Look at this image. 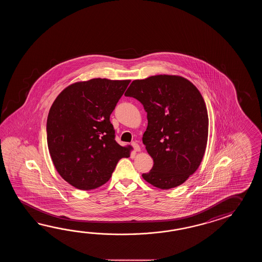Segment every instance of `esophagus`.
Instances as JSON below:
<instances>
[{
    "mask_svg": "<svg viewBox=\"0 0 262 262\" xmlns=\"http://www.w3.org/2000/svg\"><path fill=\"white\" fill-rule=\"evenodd\" d=\"M131 146L133 147L134 150H136V151H139V150H140V147H139V145L137 143V142H132L131 143Z\"/></svg>",
    "mask_w": 262,
    "mask_h": 262,
    "instance_id": "34e87169",
    "label": "esophagus"
}]
</instances>
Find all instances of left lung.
Here are the masks:
<instances>
[{
	"label": "left lung",
	"mask_w": 262,
	"mask_h": 262,
	"mask_svg": "<svg viewBox=\"0 0 262 262\" xmlns=\"http://www.w3.org/2000/svg\"><path fill=\"white\" fill-rule=\"evenodd\" d=\"M124 95L147 112L142 141L154 166L143 179L160 189L184 184L200 167L208 139V112L199 90L182 77L158 75L134 80Z\"/></svg>",
	"instance_id": "obj_1"
}]
</instances>
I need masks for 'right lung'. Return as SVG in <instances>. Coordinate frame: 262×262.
<instances>
[{"label":"right lung","mask_w":262,"mask_h":262,"mask_svg":"<svg viewBox=\"0 0 262 262\" xmlns=\"http://www.w3.org/2000/svg\"><path fill=\"white\" fill-rule=\"evenodd\" d=\"M130 80L93 78L63 90L50 107L47 140L63 180L81 190L106 184L118 162L129 157L110 121Z\"/></svg>","instance_id":"obj_1"}]
</instances>
